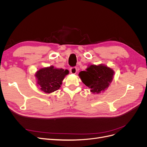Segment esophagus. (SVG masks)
I'll return each instance as SVG.
<instances>
[{"label": "esophagus", "mask_w": 147, "mask_h": 147, "mask_svg": "<svg viewBox=\"0 0 147 147\" xmlns=\"http://www.w3.org/2000/svg\"><path fill=\"white\" fill-rule=\"evenodd\" d=\"M69 71H70V73L71 74H76L77 73V68L76 67H71L69 69Z\"/></svg>", "instance_id": "1"}]
</instances>
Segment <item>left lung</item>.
Wrapping results in <instances>:
<instances>
[{"label": "left lung", "mask_w": 147, "mask_h": 147, "mask_svg": "<svg viewBox=\"0 0 147 147\" xmlns=\"http://www.w3.org/2000/svg\"><path fill=\"white\" fill-rule=\"evenodd\" d=\"M114 71L113 69L103 64L90 65L82 71L79 76L82 82L87 86L90 91L98 94L105 90L111 83Z\"/></svg>", "instance_id": "left-lung-1"}]
</instances>
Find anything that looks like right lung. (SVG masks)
Instances as JSON below:
<instances>
[{"mask_svg": "<svg viewBox=\"0 0 147 147\" xmlns=\"http://www.w3.org/2000/svg\"><path fill=\"white\" fill-rule=\"evenodd\" d=\"M69 73L68 69L57 68L53 66L42 68L36 73L37 84L46 94H51L59 89L63 80Z\"/></svg>", "mask_w": 147, "mask_h": 147, "instance_id": "add662e5", "label": "right lung"}]
</instances>
